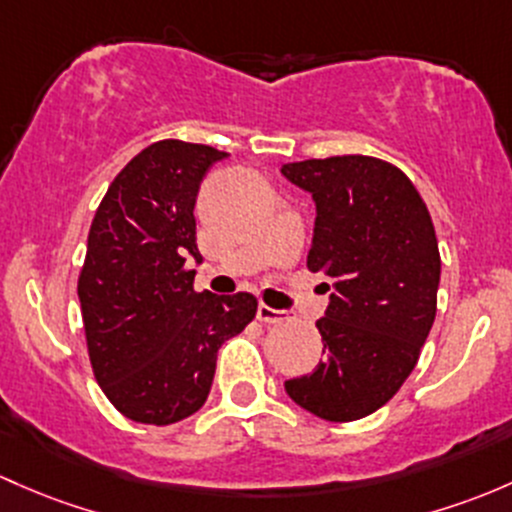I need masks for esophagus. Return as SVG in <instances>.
<instances>
[{
    "instance_id": "esophagus-1",
    "label": "esophagus",
    "mask_w": 512,
    "mask_h": 512,
    "mask_svg": "<svg viewBox=\"0 0 512 512\" xmlns=\"http://www.w3.org/2000/svg\"><path fill=\"white\" fill-rule=\"evenodd\" d=\"M257 319H260L262 324H284V321H287V316H284V311L272 309V306H267V304H260L257 306Z\"/></svg>"
}]
</instances>
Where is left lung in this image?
I'll return each mask as SVG.
<instances>
[{"label": "left lung", "instance_id": "8db88e82", "mask_svg": "<svg viewBox=\"0 0 512 512\" xmlns=\"http://www.w3.org/2000/svg\"><path fill=\"white\" fill-rule=\"evenodd\" d=\"M282 174L314 196L306 267L333 282L326 316L316 321L326 358L284 390L316 417L355 422L400 390L437 316L432 215L412 181L383 159H306L284 164Z\"/></svg>", "mask_w": 512, "mask_h": 512}]
</instances>
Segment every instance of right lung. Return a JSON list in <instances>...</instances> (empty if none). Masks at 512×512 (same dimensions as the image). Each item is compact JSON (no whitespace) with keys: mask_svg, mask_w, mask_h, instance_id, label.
Listing matches in <instances>:
<instances>
[{"mask_svg":"<svg viewBox=\"0 0 512 512\" xmlns=\"http://www.w3.org/2000/svg\"><path fill=\"white\" fill-rule=\"evenodd\" d=\"M225 152L161 139L115 176L95 211L78 277L85 341L98 385L132 422H181L206 402L218 348L255 319L247 292L193 289L201 260L196 206Z\"/></svg>","mask_w":512,"mask_h":512,"instance_id":"right-lung-1","label":"right lung"}]
</instances>
